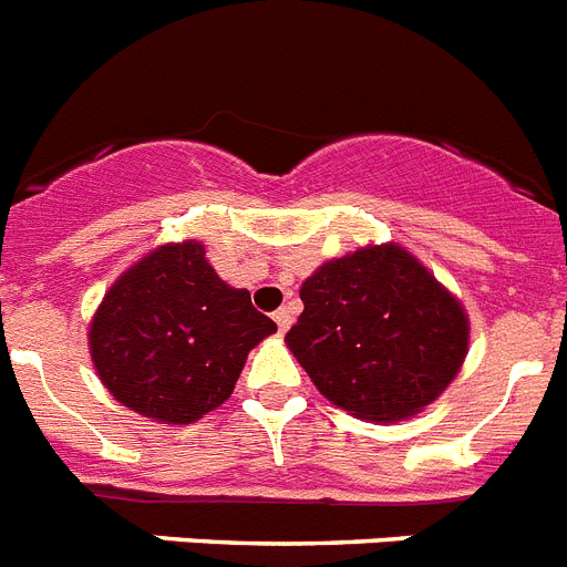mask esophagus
<instances>
[{
    "mask_svg": "<svg viewBox=\"0 0 567 567\" xmlns=\"http://www.w3.org/2000/svg\"><path fill=\"white\" fill-rule=\"evenodd\" d=\"M274 322H276V328H279V334H285V331L291 328V313L285 311V308H279V311L274 313Z\"/></svg>",
    "mask_w": 567,
    "mask_h": 567,
    "instance_id": "obj_1",
    "label": "esophagus"
}]
</instances>
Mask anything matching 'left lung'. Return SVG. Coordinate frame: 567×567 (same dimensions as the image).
<instances>
[{
    "label": "left lung",
    "mask_w": 567,
    "mask_h": 567,
    "mask_svg": "<svg viewBox=\"0 0 567 567\" xmlns=\"http://www.w3.org/2000/svg\"><path fill=\"white\" fill-rule=\"evenodd\" d=\"M285 342L334 406L372 423L415 417L458 378L470 317L406 247L365 245L322 261Z\"/></svg>",
    "instance_id": "1"
}]
</instances>
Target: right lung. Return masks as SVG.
Segmentation results:
<instances>
[{"instance_id": "add662e5", "label": "right lung", "mask_w": 567, "mask_h": 567, "mask_svg": "<svg viewBox=\"0 0 567 567\" xmlns=\"http://www.w3.org/2000/svg\"><path fill=\"white\" fill-rule=\"evenodd\" d=\"M276 322L213 270L195 239L166 241L123 270L89 326V354L114 401L158 423H195L227 401Z\"/></svg>"}]
</instances>
